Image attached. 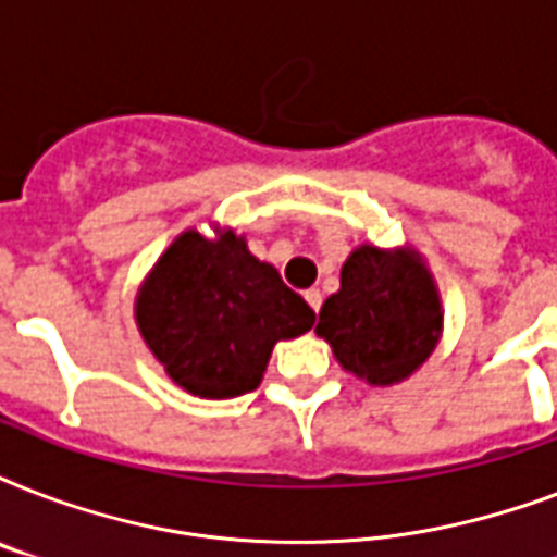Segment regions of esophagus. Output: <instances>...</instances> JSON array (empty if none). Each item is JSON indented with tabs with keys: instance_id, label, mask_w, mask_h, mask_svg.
I'll return each instance as SVG.
<instances>
[{
	"instance_id": "obj_1",
	"label": "esophagus",
	"mask_w": 557,
	"mask_h": 557,
	"mask_svg": "<svg viewBox=\"0 0 557 557\" xmlns=\"http://www.w3.org/2000/svg\"><path fill=\"white\" fill-rule=\"evenodd\" d=\"M304 297H306V304L312 306V312H314V314L321 312L323 295H321V292H318V288H309V292H304Z\"/></svg>"
}]
</instances>
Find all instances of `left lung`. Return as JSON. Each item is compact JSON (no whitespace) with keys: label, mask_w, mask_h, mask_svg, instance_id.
<instances>
[{"label":"left lung","mask_w":557,"mask_h":557,"mask_svg":"<svg viewBox=\"0 0 557 557\" xmlns=\"http://www.w3.org/2000/svg\"><path fill=\"white\" fill-rule=\"evenodd\" d=\"M440 330V297L419 257L372 245L344 262L341 292L323 304L314 326L341 367L370 384L407 379L431 356Z\"/></svg>","instance_id":"left-lung-1"}]
</instances>
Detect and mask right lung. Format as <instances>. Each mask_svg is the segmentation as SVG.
Here are the masks:
<instances>
[{
	"label": "right lung",
	"instance_id": "add662e5",
	"mask_svg": "<svg viewBox=\"0 0 557 557\" xmlns=\"http://www.w3.org/2000/svg\"><path fill=\"white\" fill-rule=\"evenodd\" d=\"M135 318L170 379L201 398L251 393L274 344L314 323L304 297L234 231L213 243L178 236L144 283Z\"/></svg>",
	"mask_w": 557,
	"mask_h": 557
}]
</instances>
